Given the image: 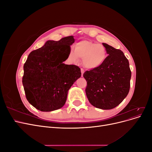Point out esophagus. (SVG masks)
Segmentation results:
<instances>
[{
  "instance_id": "34e87169",
  "label": "esophagus",
  "mask_w": 152,
  "mask_h": 152,
  "mask_svg": "<svg viewBox=\"0 0 152 152\" xmlns=\"http://www.w3.org/2000/svg\"><path fill=\"white\" fill-rule=\"evenodd\" d=\"M80 70H81V73H82V76H83V74H84V70L83 68H81L80 69Z\"/></svg>"
}]
</instances>
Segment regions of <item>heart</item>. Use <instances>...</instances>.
<instances>
[{
    "instance_id": "b5f03b06",
    "label": "heart",
    "mask_w": 152,
    "mask_h": 152,
    "mask_svg": "<svg viewBox=\"0 0 152 152\" xmlns=\"http://www.w3.org/2000/svg\"><path fill=\"white\" fill-rule=\"evenodd\" d=\"M74 48L69 52L68 59L76 63L79 58H82L83 65L89 69L100 66L107 57V51L104 45L91 40H81L75 45Z\"/></svg>"
}]
</instances>
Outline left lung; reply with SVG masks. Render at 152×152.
I'll use <instances>...</instances> for the list:
<instances>
[{"label":"left lung","instance_id":"8db88e82","mask_svg":"<svg viewBox=\"0 0 152 152\" xmlns=\"http://www.w3.org/2000/svg\"><path fill=\"white\" fill-rule=\"evenodd\" d=\"M108 56L100 66L86 71V93L94 107L110 110L124 99L130 89L131 71L128 59L120 49L103 43Z\"/></svg>","mask_w":152,"mask_h":152}]
</instances>
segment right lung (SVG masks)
I'll use <instances>...</instances> for the list:
<instances>
[{
  "mask_svg": "<svg viewBox=\"0 0 152 152\" xmlns=\"http://www.w3.org/2000/svg\"><path fill=\"white\" fill-rule=\"evenodd\" d=\"M74 42L73 36L58 41L48 40L27 58L23 85L27 100L40 111L50 112L63 107L68 90L81 76L79 66L63 63Z\"/></svg>",
  "mask_w": 152,
  "mask_h": 152,
  "instance_id": "1",
  "label": "right lung"
}]
</instances>
